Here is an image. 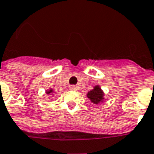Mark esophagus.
<instances>
[{"mask_svg":"<svg viewBox=\"0 0 154 154\" xmlns=\"http://www.w3.org/2000/svg\"><path fill=\"white\" fill-rule=\"evenodd\" d=\"M69 89H71V90H77V86L70 85L69 86Z\"/></svg>","mask_w":154,"mask_h":154,"instance_id":"1","label":"esophagus"}]
</instances>
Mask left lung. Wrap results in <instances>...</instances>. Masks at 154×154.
I'll list each match as a JSON object with an SVG mask.
<instances>
[{"mask_svg":"<svg viewBox=\"0 0 154 154\" xmlns=\"http://www.w3.org/2000/svg\"><path fill=\"white\" fill-rule=\"evenodd\" d=\"M103 94L102 90L97 86L93 90L88 93L87 96L91 100V101L94 103H99L101 100H103Z\"/></svg>","mask_w":154,"mask_h":154,"instance_id":"left-lung-1","label":"left lung"}]
</instances>
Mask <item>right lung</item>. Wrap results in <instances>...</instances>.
<instances>
[{"label": "right lung", "instance_id": "add662e5", "mask_svg": "<svg viewBox=\"0 0 154 154\" xmlns=\"http://www.w3.org/2000/svg\"><path fill=\"white\" fill-rule=\"evenodd\" d=\"M51 93H52V90H51H51H49V91H48L47 94H51Z\"/></svg>", "mask_w": 154, "mask_h": 154}]
</instances>
